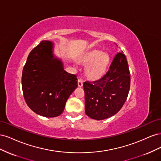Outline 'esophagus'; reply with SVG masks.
I'll return each instance as SVG.
<instances>
[{
	"instance_id": "obj_1",
	"label": "esophagus",
	"mask_w": 161,
	"mask_h": 161,
	"mask_svg": "<svg viewBox=\"0 0 161 161\" xmlns=\"http://www.w3.org/2000/svg\"><path fill=\"white\" fill-rule=\"evenodd\" d=\"M78 86H79V87H82V86H83V81H82V80H81V79L78 80Z\"/></svg>"
}]
</instances>
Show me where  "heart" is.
Segmentation results:
<instances>
[{
	"mask_svg": "<svg viewBox=\"0 0 161 161\" xmlns=\"http://www.w3.org/2000/svg\"><path fill=\"white\" fill-rule=\"evenodd\" d=\"M81 62L84 64H89L86 68V74L91 80H97L106 72L109 62V56L100 50H93L82 57Z\"/></svg>",
	"mask_w": 161,
	"mask_h": 161,
	"instance_id": "obj_1",
	"label": "heart"
}]
</instances>
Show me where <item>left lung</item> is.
Wrapping results in <instances>:
<instances>
[{
    "label": "left lung",
    "instance_id": "1",
    "mask_svg": "<svg viewBox=\"0 0 161 161\" xmlns=\"http://www.w3.org/2000/svg\"><path fill=\"white\" fill-rule=\"evenodd\" d=\"M121 52L115 55L109 70L100 79L84 82L85 114L92 119L102 120L114 115L127 99L130 75L127 59Z\"/></svg>",
    "mask_w": 161,
    "mask_h": 161
}]
</instances>
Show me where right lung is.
<instances>
[{
	"label": "right lung",
	"instance_id": "add662e5",
	"mask_svg": "<svg viewBox=\"0 0 161 161\" xmlns=\"http://www.w3.org/2000/svg\"><path fill=\"white\" fill-rule=\"evenodd\" d=\"M54 44L43 40L31 51L22 73L26 103L36 114L54 118L64 111L67 99L78 86L75 75L64 70V63L53 53Z\"/></svg>",
	"mask_w": 161,
	"mask_h": 161
}]
</instances>
